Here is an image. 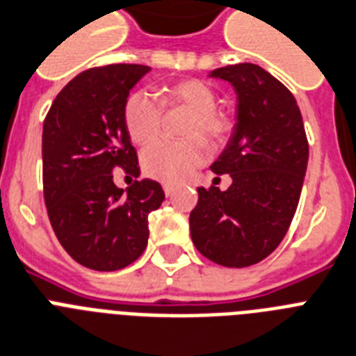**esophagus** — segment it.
<instances>
[{
  "instance_id": "esophagus-1",
  "label": "esophagus",
  "mask_w": 356,
  "mask_h": 356,
  "mask_svg": "<svg viewBox=\"0 0 356 356\" xmlns=\"http://www.w3.org/2000/svg\"><path fill=\"white\" fill-rule=\"evenodd\" d=\"M163 188H164V193H166L168 197H170V195H173V192H175V186H173V184L166 183Z\"/></svg>"
}]
</instances>
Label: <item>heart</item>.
<instances>
[{
	"mask_svg": "<svg viewBox=\"0 0 356 356\" xmlns=\"http://www.w3.org/2000/svg\"><path fill=\"white\" fill-rule=\"evenodd\" d=\"M164 104L181 106L192 113L184 135L186 140H159L143 153L146 175L163 183H181L204 163L207 144L218 146L230 131V118L216 109L218 97L208 83L188 78L163 89ZM124 126L129 138L137 144H148L157 137L163 126V106L144 91H135L124 104ZM199 136H203L199 139Z\"/></svg>",
	"mask_w": 356,
	"mask_h": 356,
	"instance_id": "obj_1",
	"label": "heart"
}]
</instances>
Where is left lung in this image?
I'll return each instance as SVG.
<instances>
[{
	"label": "left lung",
	"instance_id": "8db88e82",
	"mask_svg": "<svg viewBox=\"0 0 356 356\" xmlns=\"http://www.w3.org/2000/svg\"><path fill=\"white\" fill-rule=\"evenodd\" d=\"M236 91V126L213 173L232 184L197 188L190 234L199 252L223 267H250L276 250L293 221L309 144L293 93L256 63L210 71Z\"/></svg>",
	"mask_w": 356,
	"mask_h": 356
}]
</instances>
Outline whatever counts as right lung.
Returning a JSON list of instances; mask_svg holds the SVG:
<instances>
[{
  "label": "right lung",
  "instance_id": "right-lung-1",
  "mask_svg": "<svg viewBox=\"0 0 356 356\" xmlns=\"http://www.w3.org/2000/svg\"><path fill=\"white\" fill-rule=\"evenodd\" d=\"M148 65L113 63L74 76L54 98L42 135L43 197L58 241L74 261L118 270L148 245V216L164 201L161 184L113 183L120 166L138 177L137 152L124 126V104Z\"/></svg>",
  "mask_w": 356,
  "mask_h": 356
}]
</instances>
